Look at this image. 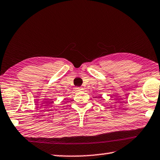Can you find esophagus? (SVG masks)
<instances>
[{
    "instance_id": "1",
    "label": "esophagus",
    "mask_w": 160,
    "mask_h": 160,
    "mask_svg": "<svg viewBox=\"0 0 160 160\" xmlns=\"http://www.w3.org/2000/svg\"><path fill=\"white\" fill-rule=\"evenodd\" d=\"M83 89H84L83 87H76V91H82Z\"/></svg>"
}]
</instances>
